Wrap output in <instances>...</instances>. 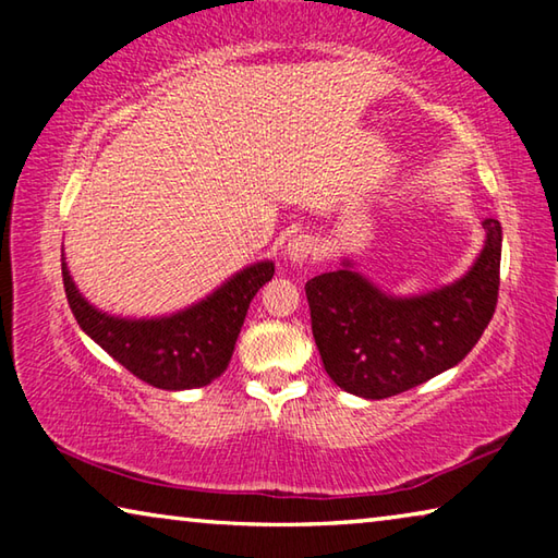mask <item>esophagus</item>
I'll return each instance as SVG.
<instances>
[{"mask_svg":"<svg viewBox=\"0 0 558 558\" xmlns=\"http://www.w3.org/2000/svg\"><path fill=\"white\" fill-rule=\"evenodd\" d=\"M315 253V241L310 239V235H295V239H292L290 243H288V258L292 260V263H302V260H307L310 256H313Z\"/></svg>","mask_w":558,"mask_h":558,"instance_id":"34e87169","label":"esophagus"}]
</instances>
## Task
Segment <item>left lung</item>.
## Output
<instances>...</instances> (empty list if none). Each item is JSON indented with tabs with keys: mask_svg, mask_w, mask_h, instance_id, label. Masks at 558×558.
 <instances>
[{
	"mask_svg": "<svg viewBox=\"0 0 558 558\" xmlns=\"http://www.w3.org/2000/svg\"><path fill=\"white\" fill-rule=\"evenodd\" d=\"M485 248L465 278L418 298H389L349 270L305 282L313 337L339 389L389 399L468 356L495 315L502 226L483 221Z\"/></svg>",
	"mask_w": 558,
	"mask_h": 558,
	"instance_id": "1",
	"label": "left lung"
}]
</instances>
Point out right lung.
<instances>
[{
    "instance_id": "right-lung-1",
    "label": "right lung",
    "mask_w": 558,
    "mask_h": 558,
    "mask_svg": "<svg viewBox=\"0 0 558 558\" xmlns=\"http://www.w3.org/2000/svg\"><path fill=\"white\" fill-rule=\"evenodd\" d=\"M71 313L90 339L140 381L179 391L211 384L231 362L245 313L276 272L270 260L241 270L199 305L159 319H120L98 313L75 290L61 263Z\"/></svg>"
}]
</instances>
